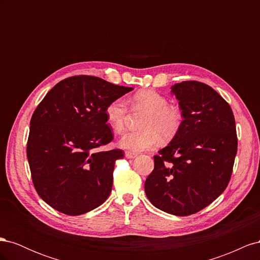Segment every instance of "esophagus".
I'll return each mask as SVG.
<instances>
[{
  "instance_id": "obj_1",
  "label": "esophagus",
  "mask_w": 260,
  "mask_h": 260,
  "mask_svg": "<svg viewBox=\"0 0 260 260\" xmlns=\"http://www.w3.org/2000/svg\"><path fill=\"white\" fill-rule=\"evenodd\" d=\"M124 155H125V157H127V158H135V157H137V154L132 153V152H129V151L125 152Z\"/></svg>"
}]
</instances>
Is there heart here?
Instances as JSON below:
<instances>
[{
    "label": "heart",
    "instance_id": "heart-1",
    "mask_svg": "<svg viewBox=\"0 0 260 260\" xmlns=\"http://www.w3.org/2000/svg\"><path fill=\"white\" fill-rule=\"evenodd\" d=\"M133 109L146 112L142 121V130L130 131L120 139L121 147L132 152L148 151L158 145L161 137L174 138L182 124V112L174 104H169L166 96L155 90L146 89L137 92L131 98ZM129 109L123 99L113 100L105 108V119L116 133L123 132L127 124Z\"/></svg>",
    "mask_w": 260,
    "mask_h": 260
}]
</instances>
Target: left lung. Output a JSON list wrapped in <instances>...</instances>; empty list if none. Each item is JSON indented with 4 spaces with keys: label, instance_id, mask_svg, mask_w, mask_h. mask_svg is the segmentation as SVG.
Wrapping results in <instances>:
<instances>
[{
    "label": "left lung",
    "instance_id": "obj_1",
    "mask_svg": "<svg viewBox=\"0 0 260 260\" xmlns=\"http://www.w3.org/2000/svg\"><path fill=\"white\" fill-rule=\"evenodd\" d=\"M183 120L171 142L154 156L144 188L155 207L188 216L207 207L229 184L238 137L230 105L211 86L183 81L171 86Z\"/></svg>",
    "mask_w": 260,
    "mask_h": 260
}]
</instances>
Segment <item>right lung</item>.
I'll return each instance as SVG.
<instances>
[{
	"label": "right lung",
	"mask_w": 260,
	"mask_h": 260,
	"mask_svg": "<svg viewBox=\"0 0 260 260\" xmlns=\"http://www.w3.org/2000/svg\"><path fill=\"white\" fill-rule=\"evenodd\" d=\"M94 76H74L51 89L30 120L27 157L39 196L62 214L78 216L103 204L113 187L119 148L112 142L105 108L132 91Z\"/></svg>",
	"instance_id": "obj_1"
}]
</instances>
